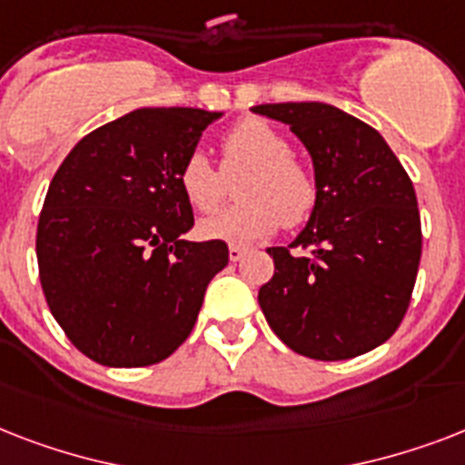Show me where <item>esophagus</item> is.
I'll list each match as a JSON object with an SVG mask.
<instances>
[{"instance_id":"esophagus-1","label":"esophagus","mask_w":465,"mask_h":465,"mask_svg":"<svg viewBox=\"0 0 465 465\" xmlns=\"http://www.w3.org/2000/svg\"><path fill=\"white\" fill-rule=\"evenodd\" d=\"M243 255H246V248H241V246L229 248V261H232V262H239Z\"/></svg>"}]
</instances>
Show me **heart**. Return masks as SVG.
Returning <instances> with one entry per match:
<instances>
[{
  "label": "heart",
  "mask_w": 465,
  "mask_h": 465,
  "mask_svg": "<svg viewBox=\"0 0 465 465\" xmlns=\"http://www.w3.org/2000/svg\"><path fill=\"white\" fill-rule=\"evenodd\" d=\"M222 173H241L236 197L241 203L200 222L203 239L224 243H255L265 239L282 222L302 226L316 207V178L299 159L277 127L261 118H248L232 127L222 142ZM183 197L197 212L217 210L224 197V176L203 152H190L178 168Z\"/></svg>",
  "instance_id": "b5f03b06"
}]
</instances>
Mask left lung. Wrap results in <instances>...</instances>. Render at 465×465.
Returning <instances> with one entry per match:
<instances>
[{
  "instance_id": "left-lung-1",
  "label": "left lung",
  "mask_w": 465,
  "mask_h": 465,
  "mask_svg": "<svg viewBox=\"0 0 465 465\" xmlns=\"http://www.w3.org/2000/svg\"><path fill=\"white\" fill-rule=\"evenodd\" d=\"M313 161L316 207L258 292L270 328L294 352L338 361L396 332L418 277L422 232L412 181L374 127L335 105L265 104Z\"/></svg>"
}]
</instances>
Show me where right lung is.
Returning <instances> with one entry per match:
<instances>
[{
    "mask_svg": "<svg viewBox=\"0 0 465 465\" xmlns=\"http://www.w3.org/2000/svg\"><path fill=\"white\" fill-rule=\"evenodd\" d=\"M222 113L137 108L62 161L38 219L40 284L72 345L105 367H149L183 345L224 241H185L195 219L183 159Z\"/></svg>",
    "mask_w": 465,
    "mask_h": 465,
    "instance_id": "right-lung-1",
    "label": "right lung"
}]
</instances>
